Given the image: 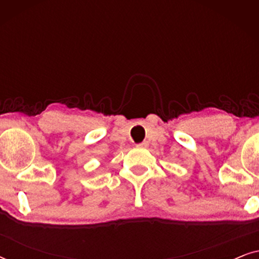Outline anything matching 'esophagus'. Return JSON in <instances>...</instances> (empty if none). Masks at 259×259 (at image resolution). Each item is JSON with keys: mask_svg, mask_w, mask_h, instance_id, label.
Segmentation results:
<instances>
[{"mask_svg": "<svg viewBox=\"0 0 259 259\" xmlns=\"http://www.w3.org/2000/svg\"><path fill=\"white\" fill-rule=\"evenodd\" d=\"M148 146V143L147 141H143V143H140V144H138L137 145V147L138 148H146Z\"/></svg>", "mask_w": 259, "mask_h": 259, "instance_id": "obj_1", "label": "esophagus"}]
</instances>
